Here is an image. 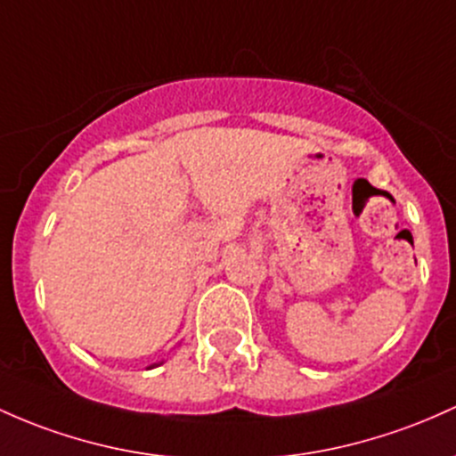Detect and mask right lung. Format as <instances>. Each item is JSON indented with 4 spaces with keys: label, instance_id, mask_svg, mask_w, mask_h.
Returning a JSON list of instances; mask_svg holds the SVG:
<instances>
[{
    "label": "right lung",
    "instance_id": "obj_1",
    "mask_svg": "<svg viewBox=\"0 0 456 456\" xmlns=\"http://www.w3.org/2000/svg\"><path fill=\"white\" fill-rule=\"evenodd\" d=\"M162 363H164V359H162V362H158V363H153V366H149V368H158V366H162Z\"/></svg>",
    "mask_w": 456,
    "mask_h": 456
}]
</instances>
